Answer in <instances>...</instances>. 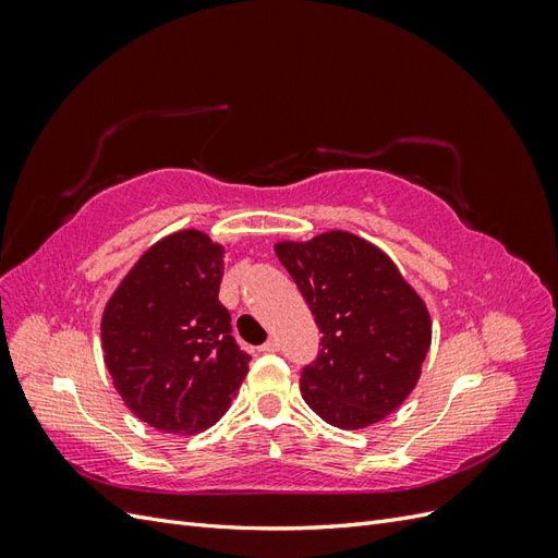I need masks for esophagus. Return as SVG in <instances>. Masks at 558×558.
<instances>
[{
    "label": "esophagus",
    "mask_w": 558,
    "mask_h": 558,
    "mask_svg": "<svg viewBox=\"0 0 558 558\" xmlns=\"http://www.w3.org/2000/svg\"><path fill=\"white\" fill-rule=\"evenodd\" d=\"M263 353H277L279 351V340H267L263 347H260Z\"/></svg>",
    "instance_id": "esophagus-1"
}]
</instances>
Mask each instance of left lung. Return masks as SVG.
<instances>
[{"mask_svg":"<svg viewBox=\"0 0 558 558\" xmlns=\"http://www.w3.org/2000/svg\"><path fill=\"white\" fill-rule=\"evenodd\" d=\"M310 305L320 351L300 391L326 424L359 430L393 414L421 377L430 349L426 302L381 248L344 230L277 242Z\"/></svg>","mask_w":558,"mask_h":558,"instance_id":"8db88e82","label":"left lung"}]
</instances>
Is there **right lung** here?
<instances>
[{"instance_id": "obj_1", "label": "right lung", "mask_w": 558, "mask_h": 558, "mask_svg": "<svg viewBox=\"0 0 558 558\" xmlns=\"http://www.w3.org/2000/svg\"><path fill=\"white\" fill-rule=\"evenodd\" d=\"M226 248L202 230L150 246L102 314L105 363L130 412L156 430L195 435L221 418L251 356L218 300Z\"/></svg>"}]
</instances>
